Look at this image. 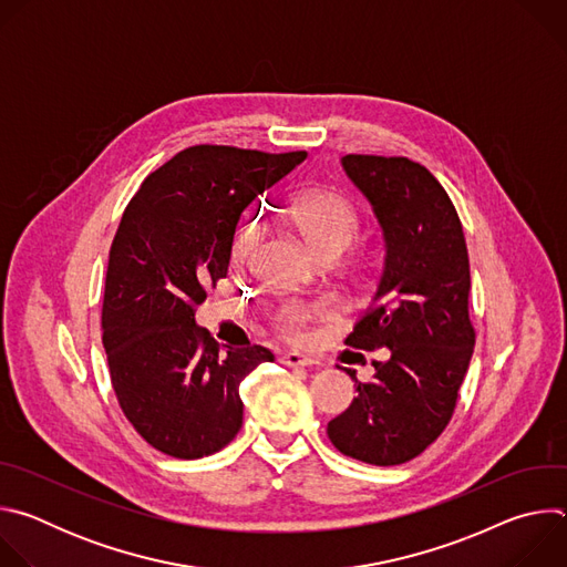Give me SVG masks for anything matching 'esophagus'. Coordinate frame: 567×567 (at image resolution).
<instances>
[{"label":"esophagus","mask_w":567,"mask_h":567,"mask_svg":"<svg viewBox=\"0 0 567 567\" xmlns=\"http://www.w3.org/2000/svg\"><path fill=\"white\" fill-rule=\"evenodd\" d=\"M280 363H282V365H289V368H309V365H313L316 361H313L311 357L300 354V352H285V354L280 357Z\"/></svg>","instance_id":"1"}]
</instances>
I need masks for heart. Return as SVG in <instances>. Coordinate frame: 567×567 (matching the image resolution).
<instances>
[{
    "label": "heart",
    "instance_id": "heart-1",
    "mask_svg": "<svg viewBox=\"0 0 567 567\" xmlns=\"http://www.w3.org/2000/svg\"><path fill=\"white\" fill-rule=\"evenodd\" d=\"M291 221L302 233V237L309 241V247L320 256H337L341 258L346 251L352 249L361 233V221L354 210V206L334 193L328 190H311L293 199L291 208ZM262 230V217L251 215L241 228L237 230L233 239V258L245 260L256 239ZM328 313L326 302H307V300H285L280 302L274 313L271 322L274 328L289 341H302L307 339V332L311 322L320 320Z\"/></svg>",
    "mask_w": 567,
    "mask_h": 567
}]
</instances>
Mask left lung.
Wrapping results in <instances>:
<instances>
[{"instance_id":"obj_1","label":"left lung","mask_w":567,"mask_h":567,"mask_svg":"<svg viewBox=\"0 0 567 567\" xmlns=\"http://www.w3.org/2000/svg\"><path fill=\"white\" fill-rule=\"evenodd\" d=\"M341 164L385 239L377 293L346 346L388 357L372 361L368 383L346 368L359 394L328 435L343 455L394 466L424 453L453 417L475 346L468 251L449 193L422 164L379 154H346Z\"/></svg>"}]
</instances>
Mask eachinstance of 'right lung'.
<instances>
[{"label": "right lung", "mask_w": 567, "mask_h": 567, "mask_svg": "<svg viewBox=\"0 0 567 567\" xmlns=\"http://www.w3.org/2000/svg\"><path fill=\"white\" fill-rule=\"evenodd\" d=\"M305 156L193 145L125 206L105 276L103 346L123 415L161 453L197 460L241 429L239 383L274 354L219 350L195 311L226 278L241 210Z\"/></svg>", "instance_id": "obj_1"}]
</instances>
